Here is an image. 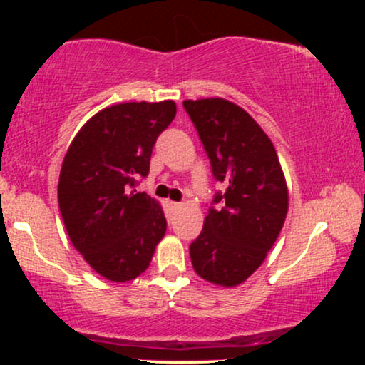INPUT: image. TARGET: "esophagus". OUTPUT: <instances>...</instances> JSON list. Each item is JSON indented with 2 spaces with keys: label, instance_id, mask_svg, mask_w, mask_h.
Here are the masks:
<instances>
[{
  "label": "esophagus",
  "instance_id": "34e87169",
  "mask_svg": "<svg viewBox=\"0 0 365 365\" xmlns=\"http://www.w3.org/2000/svg\"><path fill=\"white\" fill-rule=\"evenodd\" d=\"M170 206H171V209H180V207H182V204H180V202H170Z\"/></svg>",
  "mask_w": 365,
  "mask_h": 365
}]
</instances>
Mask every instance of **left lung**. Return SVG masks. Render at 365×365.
<instances>
[{"label":"left lung","mask_w":365,"mask_h":365,"mask_svg":"<svg viewBox=\"0 0 365 365\" xmlns=\"http://www.w3.org/2000/svg\"><path fill=\"white\" fill-rule=\"evenodd\" d=\"M212 175L226 187L190 244L195 273L232 288L261 266L288 211V188L273 142L255 120L221 98L183 101Z\"/></svg>","instance_id":"1"}]
</instances>
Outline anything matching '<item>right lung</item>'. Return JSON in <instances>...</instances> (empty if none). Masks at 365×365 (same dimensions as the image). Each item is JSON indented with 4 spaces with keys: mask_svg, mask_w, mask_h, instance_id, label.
I'll list each match as a JSON object with an SVG mask.
<instances>
[{
    "mask_svg": "<svg viewBox=\"0 0 365 365\" xmlns=\"http://www.w3.org/2000/svg\"><path fill=\"white\" fill-rule=\"evenodd\" d=\"M177 104L121 103L81 128L63 159L58 204L66 233L87 264L110 282L135 279L166 232L158 200L132 190L148 177L159 133Z\"/></svg>",
    "mask_w": 365,
    "mask_h": 365,
    "instance_id": "add662e5",
    "label": "right lung"
}]
</instances>
